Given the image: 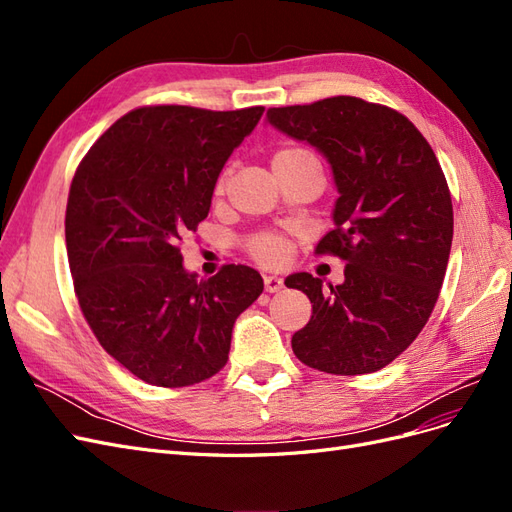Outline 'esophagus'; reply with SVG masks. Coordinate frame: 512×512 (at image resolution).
I'll return each instance as SVG.
<instances>
[{
	"instance_id": "1",
	"label": "esophagus",
	"mask_w": 512,
	"mask_h": 512,
	"mask_svg": "<svg viewBox=\"0 0 512 512\" xmlns=\"http://www.w3.org/2000/svg\"><path fill=\"white\" fill-rule=\"evenodd\" d=\"M284 288V280L282 277H277V275H265V290L267 292H277V290H282Z\"/></svg>"
}]
</instances>
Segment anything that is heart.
I'll use <instances>...</instances> for the list:
<instances>
[{
  "label": "heart",
  "instance_id": "1",
  "mask_svg": "<svg viewBox=\"0 0 512 512\" xmlns=\"http://www.w3.org/2000/svg\"><path fill=\"white\" fill-rule=\"evenodd\" d=\"M309 153L301 147H282L275 151L273 156V168L284 166L292 160L307 158ZM222 190V181L218 183V192ZM245 250L256 262H260L262 267H282L286 265V260L290 258L292 245L286 237L275 235V232H260V235H254L252 239H247Z\"/></svg>",
  "mask_w": 512,
  "mask_h": 512
}]
</instances>
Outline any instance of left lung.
Segmentation results:
<instances>
[{
  "mask_svg": "<svg viewBox=\"0 0 512 512\" xmlns=\"http://www.w3.org/2000/svg\"><path fill=\"white\" fill-rule=\"evenodd\" d=\"M269 123L322 151L339 198L316 254L346 260L344 284L294 273L312 301L292 352L324 374H371L423 331L453 243V203L425 136L395 108L354 96L269 108Z\"/></svg>",
  "mask_w": 512,
  "mask_h": 512,
  "instance_id": "8db88e82",
  "label": "left lung"
}]
</instances>
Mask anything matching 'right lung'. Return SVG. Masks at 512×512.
Wrapping results in <instances>:
<instances>
[{
    "instance_id": "1",
    "label": "right lung",
    "mask_w": 512,
    "mask_h": 512,
    "mask_svg": "<svg viewBox=\"0 0 512 512\" xmlns=\"http://www.w3.org/2000/svg\"><path fill=\"white\" fill-rule=\"evenodd\" d=\"M265 106H138L108 128L72 177L66 247L81 312L100 346L147 384L179 389L228 361L232 324L262 277L183 269L179 243L207 218L215 181Z\"/></svg>"
}]
</instances>
